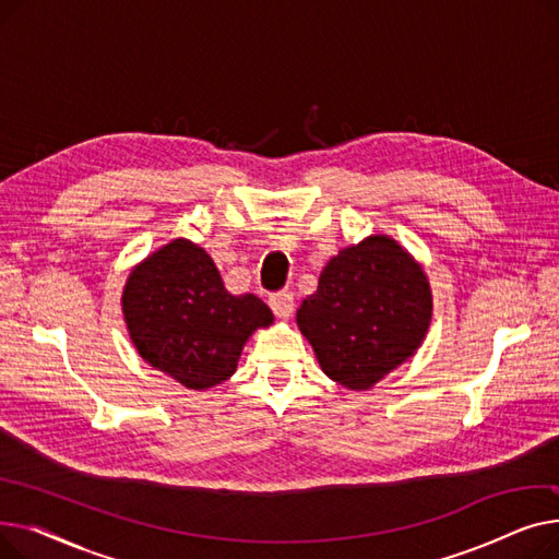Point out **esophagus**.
I'll use <instances>...</instances> for the list:
<instances>
[{
	"instance_id": "1",
	"label": "esophagus",
	"mask_w": 559,
	"mask_h": 559,
	"mask_svg": "<svg viewBox=\"0 0 559 559\" xmlns=\"http://www.w3.org/2000/svg\"><path fill=\"white\" fill-rule=\"evenodd\" d=\"M270 308L274 310L276 317L287 319L292 312H295V297H292V292L283 289V292H274L270 297Z\"/></svg>"
}]
</instances>
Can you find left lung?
Masks as SVG:
<instances>
[{
    "mask_svg": "<svg viewBox=\"0 0 559 559\" xmlns=\"http://www.w3.org/2000/svg\"><path fill=\"white\" fill-rule=\"evenodd\" d=\"M430 317L421 264L388 235H369L329 260L297 324L324 373L360 392L415 356Z\"/></svg>",
    "mask_w": 559,
    "mask_h": 559,
    "instance_id": "left-lung-1",
    "label": "left lung"
}]
</instances>
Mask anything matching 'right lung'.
Instances as JSON below:
<instances>
[{
  "label": "right lung",
  "mask_w": 559,
  "mask_h": 559,
  "mask_svg": "<svg viewBox=\"0 0 559 559\" xmlns=\"http://www.w3.org/2000/svg\"><path fill=\"white\" fill-rule=\"evenodd\" d=\"M122 312L140 358L188 390L228 380L251 333L274 321L258 297L230 295L213 258L183 238L135 264Z\"/></svg>",
  "instance_id": "right-lung-1"
}]
</instances>
